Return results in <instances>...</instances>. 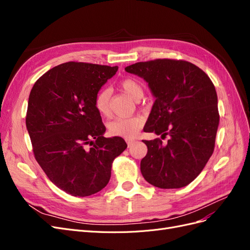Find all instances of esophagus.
<instances>
[{
	"mask_svg": "<svg viewBox=\"0 0 250 250\" xmlns=\"http://www.w3.org/2000/svg\"><path fill=\"white\" fill-rule=\"evenodd\" d=\"M126 142H127V145H128V147H131L132 145H133V144L135 143V141L134 140H126Z\"/></svg>",
	"mask_w": 250,
	"mask_h": 250,
	"instance_id": "obj_1",
	"label": "esophagus"
}]
</instances>
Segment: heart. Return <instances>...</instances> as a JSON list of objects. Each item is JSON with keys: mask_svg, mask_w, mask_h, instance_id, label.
Wrapping results in <instances>:
<instances>
[{"mask_svg": "<svg viewBox=\"0 0 250 250\" xmlns=\"http://www.w3.org/2000/svg\"><path fill=\"white\" fill-rule=\"evenodd\" d=\"M120 88L130 97L132 100H137L143 97V87L141 83L133 78H126L120 83ZM110 89L104 87L98 92L95 105L97 110L104 117L110 116ZM144 124V119L140 116L121 117L117 118L108 124V130L112 135L123 138H133L138 134Z\"/></svg>", "mask_w": 250, "mask_h": 250, "instance_id": "heart-1", "label": "heart"}]
</instances>
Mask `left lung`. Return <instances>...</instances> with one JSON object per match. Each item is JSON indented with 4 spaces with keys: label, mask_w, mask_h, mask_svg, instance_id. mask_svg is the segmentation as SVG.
<instances>
[{
    "label": "left lung",
    "mask_w": 250,
    "mask_h": 250,
    "mask_svg": "<svg viewBox=\"0 0 250 250\" xmlns=\"http://www.w3.org/2000/svg\"><path fill=\"white\" fill-rule=\"evenodd\" d=\"M143 78L155 98L144 127L162 139L144 141L148 152L141 172L150 185L178 188L197 177L215 147L219 125L218 98L208 75L184 60L156 59L125 67Z\"/></svg>",
    "instance_id": "8db88e82"
}]
</instances>
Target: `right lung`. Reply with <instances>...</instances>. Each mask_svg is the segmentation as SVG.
I'll use <instances>...</instances> for the list:
<instances>
[{
	"label": "right lung",
	"instance_id": "obj_1",
	"mask_svg": "<svg viewBox=\"0 0 250 250\" xmlns=\"http://www.w3.org/2000/svg\"><path fill=\"white\" fill-rule=\"evenodd\" d=\"M118 69L65 62L44 73L30 93L26 126L35 160L70 195L84 197L106 187L112 161L127 148L122 138L103 137L106 129L95 105Z\"/></svg>",
	"mask_w": 250,
	"mask_h": 250
}]
</instances>
